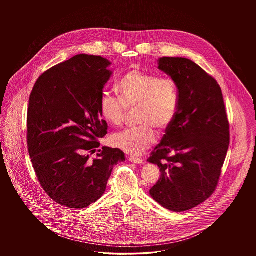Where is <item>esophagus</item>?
<instances>
[{
  "instance_id": "esophagus-1",
  "label": "esophagus",
  "mask_w": 256,
  "mask_h": 256,
  "mask_svg": "<svg viewBox=\"0 0 256 256\" xmlns=\"http://www.w3.org/2000/svg\"><path fill=\"white\" fill-rule=\"evenodd\" d=\"M128 161H130L132 163H135V164H142V163H144V161L142 159L135 158V156H128Z\"/></svg>"
}]
</instances>
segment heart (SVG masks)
<instances>
[{
	"label": "heart",
	"mask_w": 256,
	"mask_h": 256,
	"mask_svg": "<svg viewBox=\"0 0 256 256\" xmlns=\"http://www.w3.org/2000/svg\"><path fill=\"white\" fill-rule=\"evenodd\" d=\"M121 100L102 94L100 110L102 118L113 126H122L128 110L138 108V128L112 136L111 142L126 152L142 154L156 143V132L168 130L174 121L178 106V89L174 80L139 70L126 74L117 86Z\"/></svg>",
	"instance_id": "obj_1"
}]
</instances>
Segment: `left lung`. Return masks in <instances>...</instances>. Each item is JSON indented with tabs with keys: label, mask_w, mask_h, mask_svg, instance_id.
I'll use <instances>...</instances> for the list:
<instances>
[{
	"label": "left lung",
	"mask_w": 256,
	"mask_h": 256,
	"mask_svg": "<svg viewBox=\"0 0 256 256\" xmlns=\"http://www.w3.org/2000/svg\"><path fill=\"white\" fill-rule=\"evenodd\" d=\"M158 69L178 89L174 121L148 159L161 176L150 190L160 206L183 212L214 193L230 146V122L214 78L184 58H161Z\"/></svg>",
	"instance_id": "1"
}]
</instances>
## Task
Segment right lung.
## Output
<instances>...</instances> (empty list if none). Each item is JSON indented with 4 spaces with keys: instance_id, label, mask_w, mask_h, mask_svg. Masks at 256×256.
<instances>
[{
    "instance_id": "add662e5",
    "label": "right lung",
    "mask_w": 256,
    "mask_h": 256,
    "mask_svg": "<svg viewBox=\"0 0 256 256\" xmlns=\"http://www.w3.org/2000/svg\"><path fill=\"white\" fill-rule=\"evenodd\" d=\"M110 61L78 54L42 74L28 100V148L37 178L63 206L86 208L104 194L119 148L100 146L108 134L100 100L112 74Z\"/></svg>"
}]
</instances>
